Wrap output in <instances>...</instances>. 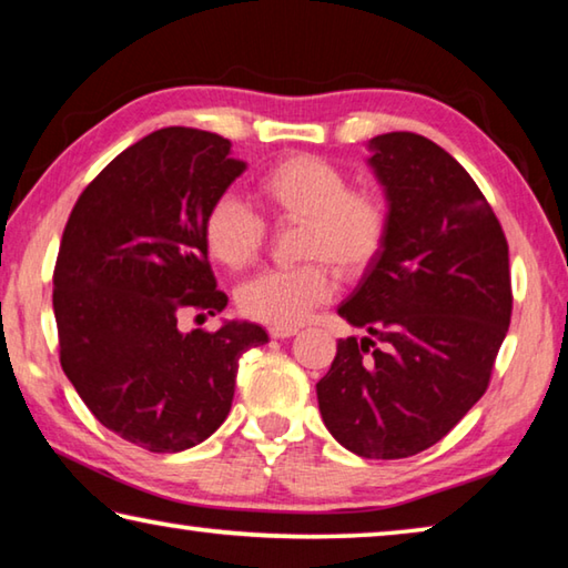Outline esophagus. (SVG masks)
Returning <instances> with one entry per match:
<instances>
[{
	"label": "esophagus",
	"mask_w": 568,
	"mask_h": 568,
	"mask_svg": "<svg viewBox=\"0 0 568 568\" xmlns=\"http://www.w3.org/2000/svg\"><path fill=\"white\" fill-rule=\"evenodd\" d=\"M271 335H273V338H277V341L293 338V335H297V328H293V325H273Z\"/></svg>",
	"instance_id": "obj_1"
}]
</instances>
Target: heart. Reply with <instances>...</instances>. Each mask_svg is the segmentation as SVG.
Here are the masks:
<instances>
[{"mask_svg":"<svg viewBox=\"0 0 568 568\" xmlns=\"http://www.w3.org/2000/svg\"><path fill=\"white\" fill-rule=\"evenodd\" d=\"M255 190L275 223L301 225L295 257L307 263L265 271L240 285L237 307L250 321L301 323L313 307L331 301L333 267L343 277H358L386 247L390 215L383 192L351 185L328 160L307 152L285 155L257 178ZM265 237V220L243 197L225 192L210 203L203 243L220 265L247 267L261 255Z\"/></svg>","mask_w":568,"mask_h":568,"instance_id":"1","label":"heart"}]
</instances>
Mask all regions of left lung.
Returning <instances> with one entry per match:
<instances>
[{
    "label": "left lung",
    "mask_w": 568,
    "mask_h": 568,
    "mask_svg": "<svg viewBox=\"0 0 568 568\" xmlns=\"http://www.w3.org/2000/svg\"><path fill=\"white\" fill-rule=\"evenodd\" d=\"M388 200V240L341 318L318 381L325 428L363 458H408L438 444L484 396L511 323L501 223L474 178L416 132L368 142Z\"/></svg>",
    "instance_id": "1"
}]
</instances>
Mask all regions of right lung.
I'll return each instance as SVG.
<instances>
[{"label":"right lung","mask_w":568,"mask_h":568,"mask_svg":"<svg viewBox=\"0 0 568 568\" xmlns=\"http://www.w3.org/2000/svg\"><path fill=\"white\" fill-rule=\"evenodd\" d=\"M243 170L215 132L158 130L84 187L64 225L52 277L62 371L104 428L152 454L213 436L233 406L240 355L267 343L245 321L178 328L187 307L227 305L203 220Z\"/></svg>","instance_id":"1"}]
</instances>
